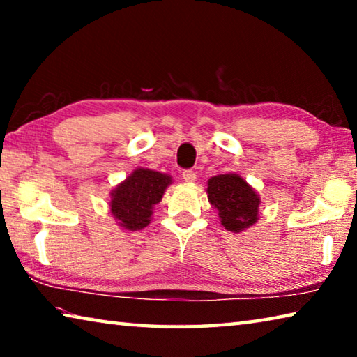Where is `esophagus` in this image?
Here are the masks:
<instances>
[{"mask_svg": "<svg viewBox=\"0 0 357 357\" xmlns=\"http://www.w3.org/2000/svg\"><path fill=\"white\" fill-rule=\"evenodd\" d=\"M183 179L185 181V183H193V181L197 179V174L192 170H185V172H183Z\"/></svg>", "mask_w": 357, "mask_h": 357, "instance_id": "1", "label": "esophagus"}]
</instances>
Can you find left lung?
<instances>
[{"label": "left lung", "mask_w": 357, "mask_h": 357, "mask_svg": "<svg viewBox=\"0 0 357 357\" xmlns=\"http://www.w3.org/2000/svg\"><path fill=\"white\" fill-rule=\"evenodd\" d=\"M206 193L220 225L228 231L243 233L258 222L261 198L241 174L229 172L209 178Z\"/></svg>", "instance_id": "8db88e82"}]
</instances>
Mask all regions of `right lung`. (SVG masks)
I'll return each mask as SVG.
<instances>
[{
    "label": "right lung",
    "mask_w": 357,
    "mask_h": 357,
    "mask_svg": "<svg viewBox=\"0 0 357 357\" xmlns=\"http://www.w3.org/2000/svg\"><path fill=\"white\" fill-rule=\"evenodd\" d=\"M172 184L170 174L138 167L112 189L108 211L124 231H138L153 220L154 206Z\"/></svg>",
    "instance_id": "1"
}]
</instances>
